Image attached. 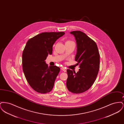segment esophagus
I'll list each match as a JSON object with an SVG mask.
<instances>
[{"instance_id": "obj_1", "label": "esophagus", "mask_w": 124, "mask_h": 124, "mask_svg": "<svg viewBox=\"0 0 124 124\" xmlns=\"http://www.w3.org/2000/svg\"><path fill=\"white\" fill-rule=\"evenodd\" d=\"M61 69L62 70V71H64V72H66V70L65 69V68L64 67H61Z\"/></svg>"}]
</instances>
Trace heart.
I'll use <instances>...</instances> for the list:
<instances>
[{
  "instance_id": "obj_1",
  "label": "heart",
  "mask_w": 124,
  "mask_h": 124,
  "mask_svg": "<svg viewBox=\"0 0 124 124\" xmlns=\"http://www.w3.org/2000/svg\"><path fill=\"white\" fill-rule=\"evenodd\" d=\"M71 40H67V41H66V42H65V43H69V42H71Z\"/></svg>"
}]
</instances>
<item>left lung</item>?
<instances>
[{
  "label": "left lung",
  "instance_id": "obj_1",
  "mask_svg": "<svg viewBox=\"0 0 124 124\" xmlns=\"http://www.w3.org/2000/svg\"><path fill=\"white\" fill-rule=\"evenodd\" d=\"M77 44L75 61L79 64V71L76 73L67 69L66 87L74 93H83L94 83L98 74L100 55L96 43L85 33L79 31H71Z\"/></svg>",
  "mask_w": 124,
  "mask_h": 124
}]
</instances>
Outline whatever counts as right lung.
Segmentation results:
<instances>
[{
    "instance_id": "right-lung-1",
    "label": "right lung",
    "mask_w": 124,
    "mask_h": 124,
    "mask_svg": "<svg viewBox=\"0 0 124 124\" xmlns=\"http://www.w3.org/2000/svg\"><path fill=\"white\" fill-rule=\"evenodd\" d=\"M64 32H42L27 42L22 54V67L24 76L36 92L46 93L52 91L60 68L46 63L48 55L52 54L53 46Z\"/></svg>"
}]
</instances>
